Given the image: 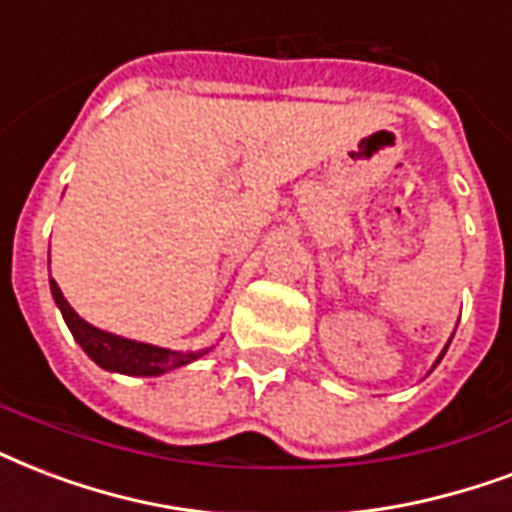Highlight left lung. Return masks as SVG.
Instances as JSON below:
<instances>
[{"label":"left lung","mask_w":512,"mask_h":512,"mask_svg":"<svg viewBox=\"0 0 512 512\" xmlns=\"http://www.w3.org/2000/svg\"><path fill=\"white\" fill-rule=\"evenodd\" d=\"M441 358H443V355H441Z\"/></svg>","instance_id":"8db88e82"}]
</instances>
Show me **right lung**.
<instances>
[{
  "instance_id": "add662e5",
  "label": "right lung",
  "mask_w": 512,
  "mask_h": 512,
  "mask_svg": "<svg viewBox=\"0 0 512 512\" xmlns=\"http://www.w3.org/2000/svg\"><path fill=\"white\" fill-rule=\"evenodd\" d=\"M50 291H53L55 304L61 307L63 320H66V326L79 342V347L106 371H120V374L130 376H157L162 371L186 366V363L205 355V352H170L162 350V347H152V344L130 342V339H122V336L98 331L71 310L69 301L63 299L61 288H58L55 280H50Z\"/></svg>"
}]
</instances>
